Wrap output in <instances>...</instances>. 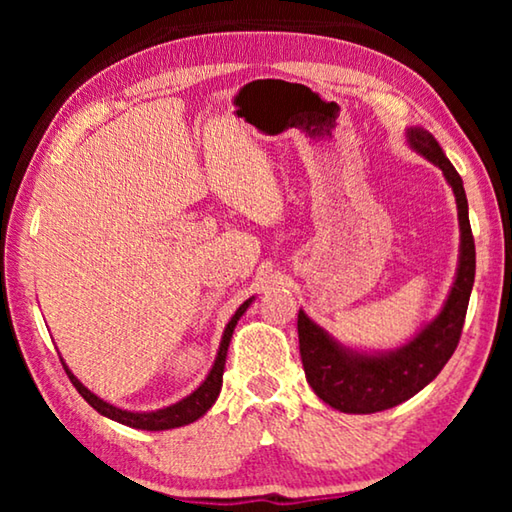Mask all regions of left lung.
<instances>
[{
  "mask_svg": "<svg viewBox=\"0 0 512 512\" xmlns=\"http://www.w3.org/2000/svg\"><path fill=\"white\" fill-rule=\"evenodd\" d=\"M404 137L415 153L443 171L454 192L461 230L456 275L438 314L393 350L368 352L352 348L311 320L305 309L298 311L300 357L309 386L320 400L341 413L363 415L393 409L431 384L452 359L461 339L467 302L474 287L476 253L463 180L429 131L422 126H409Z\"/></svg>",
  "mask_w": 512,
  "mask_h": 512,
  "instance_id": "obj_1",
  "label": "left lung"
}]
</instances>
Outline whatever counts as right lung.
<instances>
[{"label":"right lung","mask_w":512,"mask_h":512,"mask_svg":"<svg viewBox=\"0 0 512 512\" xmlns=\"http://www.w3.org/2000/svg\"><path fill=\"white\" fill-rule=\"evenodd\" d=\"M253 298H248L246 302H241L239 309L232 314V318L228 320V325L223 329V336H221V343H219V352H216L214 363L210 372H207L205 379L198 384L192 393L185 395L183 400H178L176 404H169V406H162V409H155V411H128V409H119V406L110 404L106 400H101L99 395H94L90 388H85L81 384V379L74 375L72 370L67 368V363L63 361V368L67 372V377L72 384L76 386V391L83 395V400L88 402L94 411H99L103 418H110L119 424H126V427H133V429H144V431H164V429H176V427H185V424H192L198 418H203V415L212 409L216 397L221 393V386H223V370H225V357H228V348H230V341H232V332H235V327L239 323V318L246 314L248 307L253 305Z\"/></svg>","instance_id":"obj_1"}]
</instances>
